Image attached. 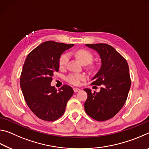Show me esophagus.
<instances>
[{
    "mask_svg": "<svg viewBox=\"0 0 149 149\" xmlns=\"http://www.w3.org/2000/svg\"><path fill=\"white\" fill-rule=\"evenodd\" d=\"M81 91V89H79V88H77V87L74 88V91L75 93L79 92V91Z\"/></svg>",
    "mask_w": 149,
    "mask_h": 149,
    "instance_id": "1",
    "label": "esophagus"
}]
</instances>
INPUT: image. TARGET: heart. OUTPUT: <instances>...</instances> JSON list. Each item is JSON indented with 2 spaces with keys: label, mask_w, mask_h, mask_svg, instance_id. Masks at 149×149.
I'll return each mask as SVG.
<instances>
[{
  "label": "heart",
  "mask_w": 149,
  "mask_h": 149,
  "mask_svg": "<svg viewBox=\"0 0 149 149\" xmlns=\"http://www.w3.org/2000/svg\"><path fill=\"white\" fill-rule=\"evenodd\" d=\"M75 57L83 64H88L93 60V54L89 51L85 49H79L74 52ZM69 60V56L68 54H63L59 59V66L63 68L66 65ZM85 79V76L83 74H71L66 77V81L70 84L74 85H79L81 81Z\"/></svg>",
  "instance_id": "1"
}]
</instances>
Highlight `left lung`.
<instances>
[{"label":"left lung","instance_id":"left-lung-1","mask_svg":"<svg viewBox=\"0 0 149 149\" xmlns=\"http://www.w3.org/2000/svg\"><path fill=\"white\" fill-rule=\"evenodd\" d=\"M85 45L96 50L101 59V66L91 84L102 87L99 93L84 89L87 93L85 110L94 120L106 121L114 117L127 100L131 87L129 66L124 58L109 45Z\"/></svg>","mask_w":149,"mask_h":149}]
</instances>
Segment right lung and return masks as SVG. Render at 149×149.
I'll use <instances>...</instances> for the list:
<instances>
[{
    "label": "right lung",
    "mask_w": 149,
    "mask_h": 149,
    "mask_svg": "<svg viewBox=\"0 0 149 149\" xmlns=\"http://www.w3.org/2000/svg\"><path fill=\"white\" fill-rule=\"evenodd\" d=\"M74 45L45 41L33 50L25 60L20 87L27 106L40 119L48 122L58 119L74 94L68 85L57 91L50 85L54 73L59 70L60 56Z\"/></svg>",
    "instance_id": "obj_1"
}]
</instances>
